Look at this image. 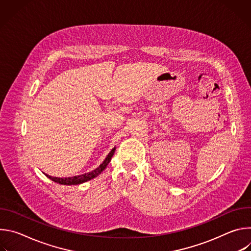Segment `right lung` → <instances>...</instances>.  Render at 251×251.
<instances>
[{
    "label": "right lung",
    "instance_id": "add662e5",
    "mask_svg": "<svg viewBox=\"0 0 251 251\" xmlns=\"http://www.w3.org/2000/svg\"><path fill=\"white\" fill-rule=\"evenodd\" d=\"M114 152H115V148H113L111 150V152L108 154V156L106 157V159L104 160V162L95 170H93L92 172H89L87 174H84V175H80V176H69V177H56V176H49L46 174V176L48 177H50V180H52L53 182L55 183H58L60 185H78V184H81V183H84V182H87L89 180H91V178L97 176L99 174H101V172L106 168V166L109 164V162L111 161V158L112 156L114 155Z\"/></svg>",
    "mask_w": 251,
    "mask_h": 251
}]
</instances>
